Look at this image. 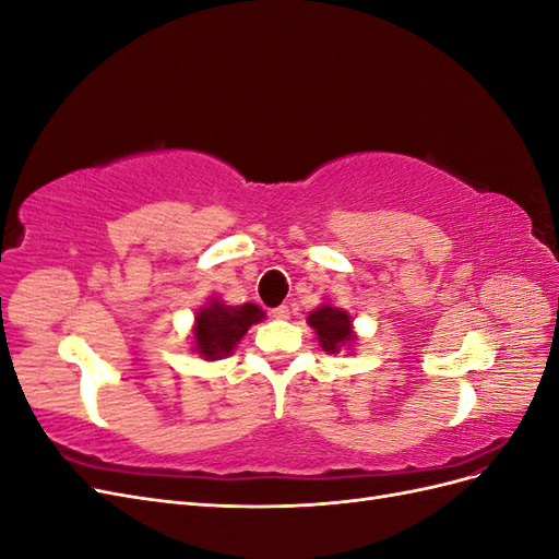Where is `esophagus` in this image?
Wrapping results in <instances>:
<instances>
[{"label":"esophagus","mask_w":559,"mask_h":559,"mask_svg":"<svg viewBox=\"0 0 559 559\" xmlns=\"http://www.w3.org/2000/svg\"><path fill=\"white\" fill-rule=\"evenodd\" d=\"M273 314L275 319H289L292 317V310H289V306H280V308H273Z\"/></svg>","instance_id":"1"}]
</instances>
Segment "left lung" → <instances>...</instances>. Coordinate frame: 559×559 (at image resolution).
<instances>
[{"label":"left lung","mask_w":559,"mask_h":559,"mask_svg":"<svg viewBox=\"0 0 559 559\" xmlns=\"http://www.w3.org/2000/svg\"><path fill=\"white\" fill-rule=\"evenodd\" d=\"M308 324L314 329L321 349L329 354L341 352V347L349 349L354 337H357L352 331V317L345 310L331 306V302H324V306L310 312Z\"/></svg>","instance_id":"left-lung-1"}]
</instances>
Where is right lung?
<instances>
[{
  "label": "right lung",
  "instance_id": "1",
  "mask_svg": "<svg viewBox=\"0 0 559 559\" xmlns=\"http://www.w3.org/2000/svg\"><path fill=\"white\" fill-rule=\"evenodd\" d=\"M265 317L259 306H224L218 298H210L205 308H200L195 314L193 326V352H198L202 359L216 361L224 359L238 347L251 324H257Z\"/></svg>",
  "mask_w": 559,
  "mask_h": 559
}]
</instances>
